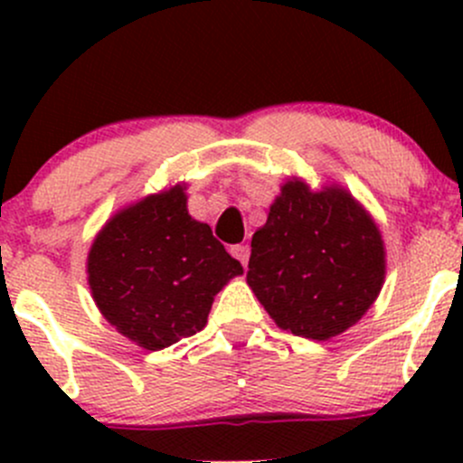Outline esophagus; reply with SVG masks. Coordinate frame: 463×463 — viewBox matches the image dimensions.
I'll return each instance as SVG.
<instances>
[{
  "mask_svg": "<svg viewBox=\"0 0 463 463\" xmlns=\"http://www.w3.org/2000/svg\"><path fill=\"white\" fill-rule=\"evenodd\" d=\"M231 255H232V258H235V260H240L241 266L249 264V246H244V244L231 246Z\"/></svg>",
  "mask_w": 463,
  "mask_h": 463,
  "instance_id": "1",
  "label": "esophagus"
}]
</instances>
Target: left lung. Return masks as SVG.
I'll return each instance as SVG.
<instances>
[{"instance_id": "left-lung-1", "label": "left lung", "mask_w": 463, "mask_h": 463, "mask_svg": "<svg viewBox=\"0 0 463 463\" xmlns=\"http://www.w3.org/2000/svg\"><path fill=\"white\" fill-rule=\"evenodd\" d=\"M246 282L279 329L329 340L374 305L385 282V244L347 190H311L293 176L253 235Z\"/></svg>"}]
</instances>
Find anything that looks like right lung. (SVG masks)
Wrapping results in <instances>:
<instances>
[{"mask_svg": "<svg viewBox=\"0 0 463 463\" xmlns=\"http://www.w3.org/2000/svg\"><path fill=\"white\" fill-rule=\"evenodd\" d=\"M241 273L208 223L190 217L181 184L120 208L87 255L100 314L149 352L202 331L214 296Z\"/></svg>", "mask_w": 463, "mask_h": 463, "instance_id": "add662e5", "label": "right lung"}]
</instances>
